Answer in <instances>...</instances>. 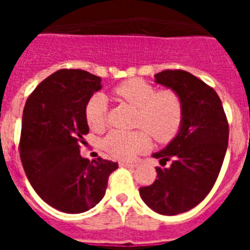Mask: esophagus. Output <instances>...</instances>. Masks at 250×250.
Wrapping results in <instances>:
<instances>
[{"label":"esophagus","instance_id":"obj_1","mask_svg":"<svg viewBox=\"0 0 250 250\" xmlns=\"http://www.w3.org/2000/svg\"><path fill=\"white\" fill-rule=\"evenodd\" d=\"M121 167H138V164H134V163H125V161H121L120 164Z\"/></svg>","mask_w":250,"mask_h":250}]
</instances>
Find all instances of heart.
Here are the masks:
<instances>
[{
    "label": "heart",
    "instance_id": "b5f03b06",
    "mask_svg": "<svg viewBox=\"0 0 250 250\" xmlns=\"http://www.w3.org/2000/svg\"><path fill=\"white\" fill-rule=\"evenodd\" d=\"M114 94L138 109L136 126L146 129L156 141L167 143L178 134L183 121V104L173 90L156 91L146 81L129 79L119 83ZM106 111L107 99L103 94L94 95L85 109V118L90 129L101 131L105 127ZM146 132L111 131L104 139L103 146L112 158L131 160L149 149L150 136Z\"/></svg>",
    "mask_w": 250,
    "mask_h": 250
}]
</instances>
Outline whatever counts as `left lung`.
<instances>
[{"label": "left lung", "instance_id": "left-lung-1", "mask_svg": "<svg viewBox=\"0 0 250 250\" xmlns=\"http://www.w3.org/2000/svg\"><path fill=\"white\" fill-rule=\"evenodd\" d=\"M154 77L178 94L183 121L175 138L152 154L160 165L170 159L171 165L156 167L158 179L139 191L150 209L176 215L193 209L211 190L228 147L229 126L218 94L190 72L165 70Z\"/></svg>", "mask_w": 250, "mask_h": 250}]
</instances>
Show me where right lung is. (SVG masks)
I'll return each mask as SVG.
<instances>
[{
    "mask_svg": "<svg viewBox=\"0 0 250 250\" xmlns=\"http://www.w3.org/2000/svg\"><path fill=\"white\" fill-rule=\"evenodd\" d=\"M103 87L101 79L83 70H59L37 86L22 114L20 156L28 182L52 208L79 214L105 195L118 163L80 154L89 132L86 105Z\"/></svg>",
    "mask_w": 250,
    "mask_h": 250,
    "instance_id": "add662e5",
    "label": "right lung"
}]
</instances>
